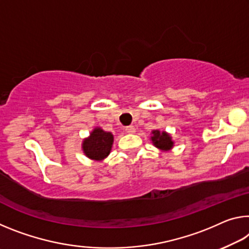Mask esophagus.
<instances>
[{
	"label": "esophagus",
	"instance_id": "34e87169",
	"mask_svg": "<svg viewBox=\"0 0 249 249\" xmlns=\"http://www.w3.org/2000/svg\"><path fill=\"white\" fill-rule=\"evenodd\" d=\"M125 132L126 133H128V134H133V133H135V127H134V126H126L125 127Z\"/></svg>",
	"mask_w": 249,
	"mask_h": 249
}]
</instances>
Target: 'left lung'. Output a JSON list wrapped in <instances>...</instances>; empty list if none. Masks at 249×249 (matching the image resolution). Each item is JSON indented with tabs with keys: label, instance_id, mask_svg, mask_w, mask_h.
Returning a JSON list of instances; mask_svg holds the SVG:
<instances>
[{
	"label": "left lung",
	"instance_id": "left-lung-1",
	"mask_svg": "<svg viewBox=\"0 0 249 249\" xmlns=\"http://www.w3.org/2000/svg\"><path fill=\"white\" fill-rule=\"evenodd\" d=\"M152 142L156 147L164 149V151H167V149H171L173 147V142L171 140V136L165 132L160 133V131H153Z\"/></svg>",
	"mask_w": 249,
	"mask_h": 249
}]
</instances>
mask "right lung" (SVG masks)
<instances>
[{"label": "right lung", "instance_id": "add662e5", "mask_svg": "<svg viewBox=\"0 0 249 249\" xmlns=\"http://www.w3.org/2000/svg\"><path fill=\"white\" fill-rule=\"evenodd\" d=\"M113 144V135L101 128H95L89 139L83 143V151L90 160H101L110 152Z\"/></svg>", "mask_w": 249, "mask_h": 249}]
</instances>
